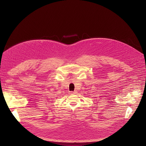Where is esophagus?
Here are the masks:
<instances>
[{"mask_svg":"<svg viewBox=\"0 0 146 146\" xmlns=\"http://www.w3.org/2000/svg\"><path fill=\"white\" fill-rule=\"evenodd\" d=\"M77 93V91H74V92H70V94H76Z\"/></svg>","mask_w":146,"mask_h":146,"instance_id":"esophagus-1","label":"esophagus"}]
</instances>
